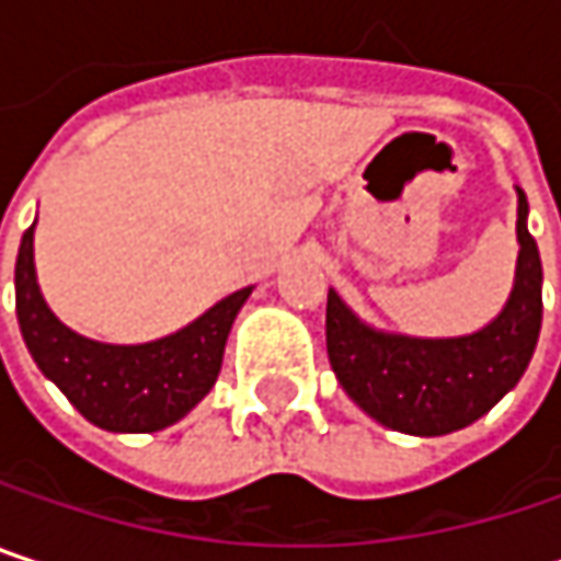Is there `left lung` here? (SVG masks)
Listing matches in <instances>:
<instances>
[{"label":"left lung","instance_id":"1","mask_svg":"<svg viewBox=\"0 0 561 561\" xmlns=\"http://www.w3.org/2000/svg\"><path fill=\"white\" fill-rule=\"evenodd\" d=\"M526 210L519 191L516 282L504 311L478 334L445 341L380 334L328 291V357L367 415L405 435H448L478 422L519 383L542 324V266Z\"/></svg>","mask_w":561,"mask_h":561}]
</instances>
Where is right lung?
<instances>
[{
    "instance_id": "1",
    "label": "right lung",
    "mask_w": 561,
    "mask_h": 561,
    "mask_svg": "<svg viewBox=\"0 0 561 561\" xmlns=\"http://www.w3.org/2000/svg\"><path fill=\"white\" fill-rule=\"evenodd\" d=\"M35 227L15 260V311L38 370L73 409L106 432H159L187 415L214 387L230 324L253 288H240L194 324L152 344H100L64 328L35 282Z\"/></svg>"
}]
</instances>
